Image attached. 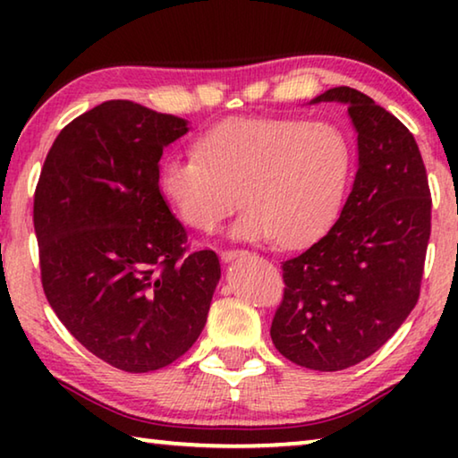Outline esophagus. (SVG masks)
Returning a JSON list of instances; mask_svg holds the SVG:
<instances>
[{"mask_svg": "<svg viewBox=\"0 0 458 458\" xmlns=\"http://www.w3.org/2000/svg\"><path fill=\"white\" fill-rule=\"evenodd\" d=\"M242 254H244V250H240V248H226V250L220 252V259L224 262H230V260H234L238 257H242Z\"/></svg>", "mask_w": 458, "mask_h": 458, "instance_id": "obj_1", "label": "esophagus"}]
</instances>
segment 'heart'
Masks as SVG:
<instances>
[{
    "mask_svg": "<svg viewBox=\"0 0 458 458\" xmlns=\"http://www.w3.org/2000/svg\"><path fill=\"white\" fill-rule=\"evenodd\" d=\"M196 155L167 153L159 185L185 226L212 232L240 204L232 236L301 246L335 218L350 185V139L329 121L244 117L222 121L193 143Z\"/></svg>",
    "mask_w": 458,
    "mask_h": 458,
    "instance_id": "b5f03b06",
    "label": "heart"
}]
</instances>
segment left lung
<instances>
[{
  "label": "left lung",
  "instance_id": "8db88e82",
  "mask_svg": "<svg viewBox=\"0 0 458 458\" xmlns=\"http://www.w3.org/2000/svg\"><path fill=\"white\" fill-rule=\"evenodd\" d=\"M358 131L360 167L339 220L284 260L270 337L297 366L339 371L376 353L420 297L432 198L414 135L368 95L337 87Z\"/></svg>",
  "mask_w": 458,
  "mask_h": 458
}]
</instances>
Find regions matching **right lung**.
Here are the masks:
<instances>
[{
	"label": "right lung",
	"instance_id": "right-lung-1",
	"mask_svg": "<svg viewBox=\"0 0 458 458\" xmlns=\"http://www.w3.org/2000/svg\"><path fill=\"white\" fill-rule=\"evenodd\" d=\"M188 123L106 100L60 131L34 191L42 289L71 335L108 366L145 374L190 350L220 281L216 252L159 191L164 147Z\"/></svg>",
	"mask_w": 458,
	"mask_h": 458
}]
</instances>
